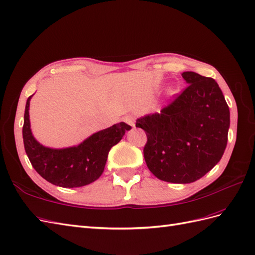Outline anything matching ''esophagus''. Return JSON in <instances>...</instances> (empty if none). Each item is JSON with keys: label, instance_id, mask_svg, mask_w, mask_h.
<instances>
[{"label": "esophagus", "instance_id": "esophagus-1", "mask_svg": "<svg viewBox=\"0 0 255 255\" xmlns=\"http://www.w3.org/2000/svg\"><path fill=\"white\" fill-rule=\"evenodd\" d=\"M125 122L126 123H128V126H130V127H135V121H134V118L133 117H130V116H127V117H125Z\"/></svg>", "mask_w": 255, "mask_h": 255}]
</instances>
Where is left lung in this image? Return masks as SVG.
<instances>
[{"instance_id":"8db88e82","label":"left lung","mask_w":255,"mask_h":255,"mask_svg":"<svg viewBox=\"0 0 255 255\" xmlns=\"http://www.w3.org/2000/svg\"><path fill=\"white\" fill-rule=\"evenodd\" d=\"M188 86L160 114L137 119L147 135L143 156L160 180L191 183L221 160L228 143L230 109L217 81L181 74Z\"/></svg>"}]
</instances>
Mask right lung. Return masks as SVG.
Returning a JSON list of instances; mask_svg holds the SVG:
<instances>
[{
  "instance_id": "add662e5",
  "label": "right lung",
  "mask_w": 255,
  "mask_h": 255,
  "mask_svg": "<svg viewBox=\"0 0 255 255\" xmlns=\"http://www.w3.org/2000/svg\"><path fill=\"white\" fill-rule=\"evenodd\" d=\"M32 95L26 101L22 137L27 157L37 173L48 182L62 188L84 187L103 174L109 150L118 143L130 127L125 122L94 133L76 147L52 149L44 147L31 132L29 107Z\"/></svg>"
}]
</instances>
